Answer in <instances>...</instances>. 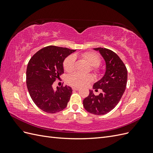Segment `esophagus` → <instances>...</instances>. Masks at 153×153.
I'll return each instance as SVG.
<instances>
[{"instance_id":"esophagus-1","label":"esophagus","mask_w":153,"mask_h":153,"mask_svg":"<svg viewBox=\"0 0 153 153\" xmlns=\"http://www.w3.org/2000/svg\"><path fill=\"white\" fill-rule=\"evenodd\" d=\"M72 89L74 90V91H78L80 89L79 87H72Z\"/></svg>"}]
</instances>
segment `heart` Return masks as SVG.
<instances>
[{
	"label": "heart",
	"instance_id": "1",
	"mask_svg": "<svg viewBox=\"0 0 153 153\" xmlns=\"http://www.w3.org/2000/svg\"><path fill=\"white\" fill-rule=\"evenodd\" d=\"M81 56L88 61L92 66V69L96 74H100L101 69L99 65L101 63V59L100 55L93 52H85L81 55ZM75 56L69 55L64 60L63 62L64 70L67 73H71L75 69ZM94 80V76L90 74L84 75L80 73H74L68 76V82L74 87H82Z\"/></svg>",
	"mask_w": 153,
	"mask_h": 153
}]
</instances>
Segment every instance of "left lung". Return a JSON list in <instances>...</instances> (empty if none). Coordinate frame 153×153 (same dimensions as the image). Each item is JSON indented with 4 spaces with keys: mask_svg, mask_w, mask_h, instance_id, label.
<instances>
[{
    "mask_svg": "<svg viewBox=\"0 0 153 153\" xmlns=\"http://www.w3.org/2000/svg\"><path fill=\"white\" fill-rule=\"evenodd\" d=\"M94 49L99 50L106 62L105 75L93 85L96 91L101 89L103 92L96 96L89 91L83 105L87 112L100 115L110 112L121 99L126 87L128 72L122 60L113 51L100 47Z\"/></svg>",
    "mask_w": 153,
    "mask_h": 153,
    "instance_id": "obj_1",
    "label": "left lung"
}]
</instances>
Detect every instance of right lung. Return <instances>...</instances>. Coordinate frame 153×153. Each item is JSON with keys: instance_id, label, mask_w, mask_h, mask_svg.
I'll list each match as a JSON object with an SVG mask.
<instances>
[{"instance_id": "obj_1", "label": "right lung", "mask_w": 153, "mask_h": 153, "mask_svg": "<svg viewBox=\"0 0 153 153\" xmlns=\"http://www.w3.org/2000/svg\"><path fill=\"white\" fill-rule=\"evenodd\" d=\"M76 50L48 46L37 52L29 61L26 83L32 101L49 114L61 112L70 99L72 89L67 85L53 89V83L64 73L63 61Z\"/></svg>"}]
</instances>
